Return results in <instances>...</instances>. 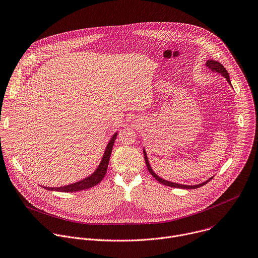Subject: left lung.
<instances>
[{
	"mask_svg": "<svg viewBox=\"0 0 258 258\" xmlns=\"http://www.w3.org/2000/svg\"><path fill=\"white\" fill-rule=\"evenodd\" d=\"M206 66H207V68H208L209 70H211L212 72L218 73V74H220L221 76L225 77L226 80H227V82L232 86L231 81H230V77H229V73L227 72V70L224 68V66H223L221 62H219V61H217V60H213V59H208L207 62H206ZM143 152H144L145 161H146V165H147V168H148V170H149V172L152 174V176L155 177V179H156L157 181H159L160 183H162V184H164V185H166V186L176 187V188H183V189H195V188H198V187H201V186L207 184V183H208L210 180H212V178H213V177H211V178H209L208 180H206L205 182L200 183V184H196V185H186V184H180V183L171 182V181L165 180V179L161 178L160 176H158V175L154 172V170L152 169V167H151V165H150V162H149V160H148V156H147L146 150L143 149Z\"/></svg>",
	"mask_w": 258,
	"mask_h": 258,
	"instance_id": "left-lung-1",
	"label": "left lung"
}]
</instances>
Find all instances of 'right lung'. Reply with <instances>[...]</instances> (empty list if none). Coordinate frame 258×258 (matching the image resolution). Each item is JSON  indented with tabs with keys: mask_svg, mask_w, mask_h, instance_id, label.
Segmentation results:
<instances>
[{
	"mask_svg": "<svg viewBox=\"0 0 258 258\" xmlns=\"http://www.w3.org/2000/svg\"><path fill=\"white\" fill-rule=\"evenodd\" d=\"M116 136H117V132L109 140L98 167L96 168V170L91 175L87 176V177L80 180V181L69 184V185H63V186H59V187H48V186H42V187L47 189V190H54V191H60V192H75V191H81V190L88 189L90 187H93V186L97 185L103 179V177L106 174L108 163H109V158H110V155H111L112 147L114 145V141L116 139Z\"/></svg>",
	"mask_w": 258,
	"mask_h": 258,
	"instance_id": "obj_1",
	"label": "right lung"
}]
</instances>
